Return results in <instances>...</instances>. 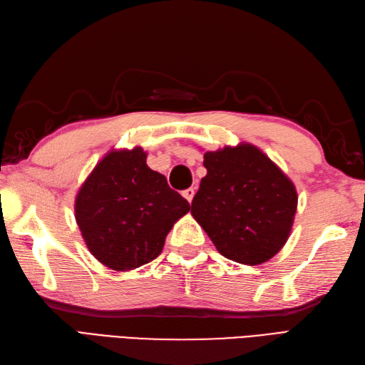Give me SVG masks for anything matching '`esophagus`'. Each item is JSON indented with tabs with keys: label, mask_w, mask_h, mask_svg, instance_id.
Listing matches in <instances>:
<instances>
[{
	"label": "esophagus",
	"mask_w": 365,
	"mask_h": 365,
	"mask_svg": "<svg viewBox=\"0 0 365 365\" xmlns=\"http://www.w3.org/2000/svg\"><path fill=\"white\" fill-rule=\"evenodd\" d=\"M193 195H195V187H189V189H185L184 192H182V197L187 200L189 202L193 200Z\"/></svg>",
	"instance_id": "1"
}]
</instances>
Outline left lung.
I'll return each instance as SVG.
<instances>
[{
	"label": "left lung",
	"mask_w": 365,
	"mask_h": 365,
	"mask_svg": "<svg viewBox=\"0 0 365 365\" xmlns=\"http://www.w3.org/2000/svg\"><path fill=\"white\" fill-rule=\"evenodd\" d=\"M207 175L190 212L226 259L255 266L289 237L297 192L289 178L252 144L204 153Z\"/></svg>",
	"instance_id": "obj_1"
}]
</instances>
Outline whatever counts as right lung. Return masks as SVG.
Instances as JSON below:
<instances>
[{
    "mask_svg": "<svg viewBox=\"0 0 365 365\" xmlns=\"http://www.w3.org/2000/svg\"><path fill=\"white\" fill-rule=\"evenodd\" d=\"M190 206L147 165L140 147L102 158L76 197V221L88 250L114 271H130L161 254L167 234Z\"/></svg>",
    "mask_w": 365,
    "mask_h": 365,
    "instance_id": "obj_1",
    "label": "right lung"
}]
</instances>
